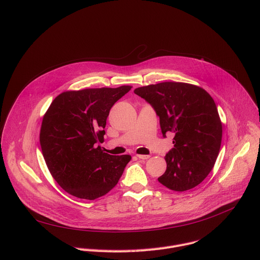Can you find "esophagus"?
I'll list each match as a JSON object with an SVG mask.
<instances>
[{"label": "esophagus", "mask_w": 260, "mask_h": 260, "mask_svg": "<svg viewBox=\"0 0 260 260\" xmlns=\"http://www.w3.org/2000/svg\"><path fill=\"white\" fill-rule=\"evenodd\" d=\"M137 157L140 159H148L150 157V155H145V154H137Z\"/></svg>", "instance_id": "34e87169"}]
</instances>
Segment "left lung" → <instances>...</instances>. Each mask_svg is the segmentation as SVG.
Segmentation results:
<instances>
[{
    "instance_id": "obj_1",
    "label": "left lung",
    "mask_w": 260,
    "mask_h": 260,
    "mask_svg": "<svg viewBox=\"0 0 260 260\" xmlns=\"http://www.w3.org/2000/svg\"><path fill=\"white\" fill-rule=\"evenodd\" d=\"M159 116L161 133L174 134L167 153V170L158 181L174 191L202 183L213 169L222 140V122L213 98L202 87L184 82H161L138 87Z\"/></svg>"
}]
</instances>
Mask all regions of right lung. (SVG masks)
I'll return each mask as SVG.
<instances>
[{"instance_id":"add662e5","label":"right lung","mask_w":260,"mask_h":260,"mask_svg":"<svg viewBox=\"0 0 260 260\" xmlns=\"http://www.w3.org/2000/svg\"><path fill=\"white\" fill-rule=\"evenodd\" d=\"M131 88L67 90L47 109L40 129L42 153L51 176L71 196L89 201L105 196L132 159L110 155L98 145L104 141L111 108Z\"/></svg>"}]
</instances>
